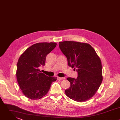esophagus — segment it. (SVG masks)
<instances>
[{"mask_svg":"<svg viewBox=\"0 0 120 120\" xmlns=\"http://www.w3.org/2000/svg\"><path fill=\"white\" fill-rule=\"evenodd\" d=\"M65 79V77H57V79L58 80H63V79Z\"/></svg>","mask_w":120,"mask_h":120,"instance_id":"esophagus-1","label":"esophagus"}]
</instances>
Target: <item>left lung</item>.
I'll use <instances>...</instances> for the list:
<instances>
[{
  "label": "left lung",
  "instance_id": "8db88e82",
  "mask_svg": "<svg viewBox=\"0 0 120 120\" xmlns=\"http://www.w3.org/2000/svg\"><path fill=\"white\" fill-rule=\"evenodd\" d=\"M59 47L68 65L78 73L75 79L67 78L70 86L65 91L66 96L78 102L89 100L95 95L103 79L100 57L87 43L65 41L59 42Z\"/></svg>",
  "mask_w": 120,
  "mask_h": 120
}]
</instances>
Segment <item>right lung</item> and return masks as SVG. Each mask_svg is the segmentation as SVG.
I'll return each mask as SVG.
<instances>
[{
    "label": "right lung",
    "instance_id": "1",
    "mask_svg": "<svg viewBox=\"0 0 120 120\" xmlns=\"http://www.w3.org/2000/svg\"><path fill=\"white\" fill-rule=\"evenodd\" d=\"M56 43H38L28 47L20 56L17 64L16 76L23 94L31 100L45 96L56 77L47 76L40 67L45 65L46 56L56 46Z\"/></svg>",
    "mask_w": 120,
    "mask_h": 120
}]
</instances>
